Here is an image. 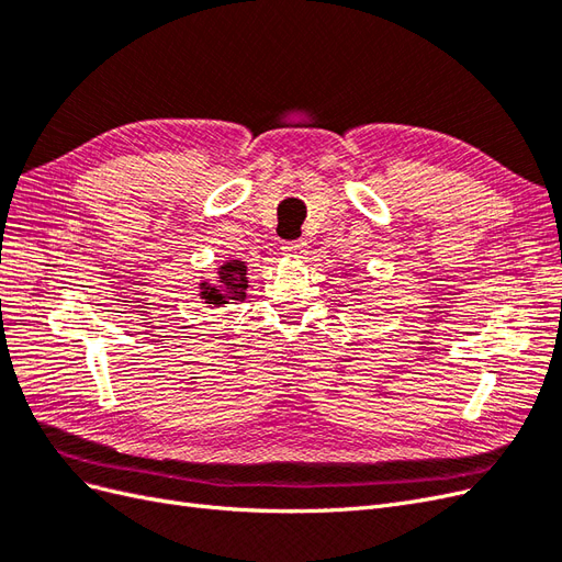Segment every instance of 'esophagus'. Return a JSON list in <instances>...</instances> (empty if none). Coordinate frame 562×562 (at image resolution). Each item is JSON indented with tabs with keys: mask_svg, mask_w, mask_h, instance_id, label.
<instances>
[{
	"mask_svg": "<svg viewBox=\"0 0 562 562\" xmlns=\"http://www.w3.org/2000/svg\"><path fill=\"white\" fill-rule=\"evenodd\" d=\"M281 250L288 255V258H304V252H307V244H304V241H285L281 246Z\"/></svg>",
	"mask_w": 562,
	"mask_h": 562,
	"instance_id": "34e87169",
	"label": "esophagus"
}]
</instances>
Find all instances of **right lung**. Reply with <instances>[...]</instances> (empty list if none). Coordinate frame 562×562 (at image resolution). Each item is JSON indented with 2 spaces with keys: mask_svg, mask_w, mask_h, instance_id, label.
Instances as JSON below:
<instances>
[{
  "mask_svg": "<svg viewBox=\"0 0 562 562\" xmlns=\"http://www.w3.org/2000/svg\"><path fill=\"white\" fill-rule=\"evenodd\" d=\"M248 288L246 265L229 260L217 271V283H201V300L206 304H227L229 300H244Z\"/></svg>",
  "mask_w": 562,
  "mask_h": 562,
  "instance_id": "right-lung-1",
  "label": "right lung"
}]
</instances>
